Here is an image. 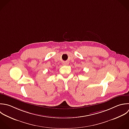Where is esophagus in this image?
<instances>
[{
  "label": "esophagus",
  "instance_id": "obj_1",
  "mask_svg": "<svg viewBox=\"0 0 129 129\" xmlns=\"http://www.w3.org/2000/svg\"><path fill=\"white\" fill-rule=\"evenodd\" d=\"M63 64L64 65H67L68 64V63L67 62H65L63 63Z\"/></svg>",
  "mask_w": 129,
  "mask_h": 129
}]
</instances>
